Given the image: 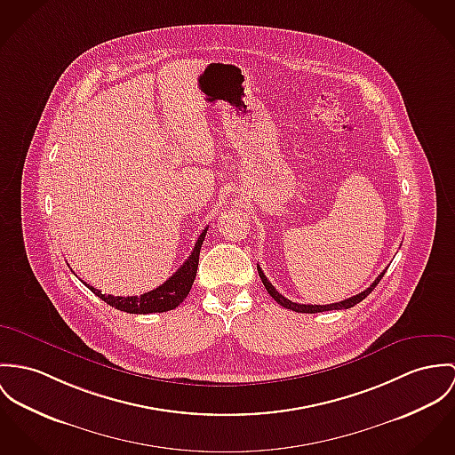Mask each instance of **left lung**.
<instances>
[{"instance_id": "left-lung-1", "label": "left lung", "mask_w": 455, "mask_h": 455, "mask_svg": "<svg viewBox=\"0 0 455 455\" xmlns=\"http://www.w3.org/2000/svg\"><path fill=\"white\" fill-rule=\"evenodd\" d=\"M257 271H259V276H260L264 287L267 290V293H269L280 306H283V307H287V309H291V311H295V313H323V311H333V309H349V307H353L355 304L362 302V300L377 287V283L380 282V278H382L384 273H386V271H382V273L375 278V282H373L372 285H371L369 289L363 290L362 293H356V295H353V297H349V299H346V300L335 302V304L320 306V304H299V302H291V300H289L287 297H283L278 290L275 289V287L269 283V280L266 278V275L262 273V269H260L259 266H257Z\"/></svg>"}]
</instances>
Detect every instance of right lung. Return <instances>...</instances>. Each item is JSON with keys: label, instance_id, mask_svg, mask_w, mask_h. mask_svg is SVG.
<instances>
[{"label": "right lung", "instance_id": "1", "mask_svg": "<svg viewBox=\"0 0 455 455\" xmlns=\"http://www.w3.org/2000/svg\"><path fill=\"white\" fill-rule=\"evenodd\" d=\"M208 229V228H207ZM207 229H204V233L200 235L196 245L193 248L191 255L186 259V262L166 280L164 285H160L158 289L146 291L142 295H132V297H115V295H106L100 290L93 289L92 285L84 283V287L92 290L97 297H100L104 302H108L109 306L124 311V313H132V315H149V313H165L170 309H175L189 293V290L193 287V282L196 278V271H198V260H200V250L204 245Z\"/></svg>", "mask_w": 455, "mask_h": 455}]
</instances>
